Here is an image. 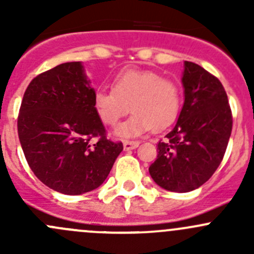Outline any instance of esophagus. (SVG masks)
Masks as SVG:
<instances>
[{"instance_id": "esophagus-1", "label": "esophagus", "mask_w": 254, "mask_h": 254, "mask_svg": "<svg viewBox=\"0 0 254 254\" xmlns=\"http://www.w3.org/2000/svg\"><path fill=\"white\" fill-rule=\"evenodd\" d=\"M139 141H129V140H127V141L123 142V146H124V150L125 151H129V150H134V148H136L137 146H139Z\"/></svg>"}]
</instances>
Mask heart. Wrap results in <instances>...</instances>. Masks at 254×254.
<instances>
[{
    "instance_id": "1",
    "label": "heart",
    "mask_w": 254,
    "mask_h": 254,
    "mask_svg": "<svg viewBox=\"0 0 254 254\" xmlns=\"http://www.w3.org/2000/svg\"><path fill=\"white\" fill-rule=\"evenodd\" d=\"M179 89L171 79L147 70H124L115 76L112 91L97 89L93 107L102 123L115 127L129 111L132 115L115 129L122 139L137 137L152 127L161 130L176 120L179 113Z\"/></svg>"
}]
</instances>
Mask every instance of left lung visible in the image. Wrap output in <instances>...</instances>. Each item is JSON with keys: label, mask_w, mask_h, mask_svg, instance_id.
<instances>
[{"label": "left lung", "mask_w": 254, "mask_h": 254, "mask_svg": "<svg viewBox=\"0 0 254 254\" xmlns=\"http://www.w3.org/2000/svg\"><path fill=\"white\" fill-rule=\"evenodd\" d=\"M184 103L175 127L158 142L148 172L157 186L187 193L203 186L224 158L232 130V115L221 82L190 61L182 75Z\"/></svg>", "instance_id": "left-lung-1"}]
</instances>
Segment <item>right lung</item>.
I'll use <instances>...</instances> for the list:
<instances>
[{
    "mask_svg": "<svg viewBox=\"0 0 254 254\" xmlns=\"http://www.w3.org/2000/svg\"><path fill=\"white\" fill-rule=\"evenodd\" d=\"M94 92L82 63L75 61L40 73L23 97L18 117L23 152L37 178L59 193L97 189L123 151L122 142L106 137Z\"/></svg>",
    "mask_w": 254,
    "mask_h": 254,
    "instance_id": "1",
    "label": "right lung"
}]
</instances>
